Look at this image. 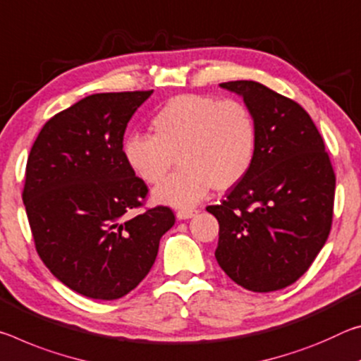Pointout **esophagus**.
<instances>
[{
    "label": "esophagus",
    "instance_id": "obj_1",
    "mask_svg": "<svg viewBox=\"0 0 361 361\" xmlns=\"http://www.w3.org/2000/svg\"><path fill=\"white\" fill-rule=\"evenodd\" d=\"M197 209H179L176 212L177 219H190L195 214H197Z\"/></svg>",
    "mask_w": 361,
    "mask_h": 361
}]
</instances>
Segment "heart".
Listing matches in <instances>:
<instances>
[{"label":"heart","instance_id":"b5f03b06","mask_svg":"<svg viewBox=\"0 0 361 361\" xmlns=\"http://www.w3.org/2000/svg\"><path fill=\"white\" fill-rule=\"evenodd\" d=\"M152 129L153 135L126 137L123 157L150 185L168 176L177 157L180 168L155 190L157 202L177 208L198 203L211 187L224 192L240 184L256 155V120L236 99L176 96L152 118Z\"/></svg>","mask_w":361,"mask_h":361}]
</instances>
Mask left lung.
<instances>
[{
    "label": "left lung",
    "mask_w": 361,
    "mask_h": 361,
    "mask_svg": "<svg viewBox=\"0 0 361 361\" xmlns=\"http://www.w3.org/2000/svg\"><path fill=\"white\" fill-rule=\"evenodd\" d=\"M221 87L243 96L257 126L250 173L221 204L216 259L236 285L254 293L283 289L302 276L326 243L336 176L322 134L293 99L257 81Z\"/></svg>",
    "instance_id": "obj_1"
}]
</instances>
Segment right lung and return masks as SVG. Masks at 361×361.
<instances>
[{
	"mask_svg": "<svg viewBox=\"0 0 361 361\" xmlns=\"http://www.w3.org/2000/svg\"><path fill=\"white\" fill-rule=\"evenodd\" d=\"M153 91L102 92L51 118L27 159L22 200L35 247L51 274L82 296H126L149 274L168 206L144 208L149 187L128 166L123 137Z\"/></svg>",
	"mask_w": 361,
	"mask_h": 361,
	"instance_id": "add662e5",
	"label": "right lung"
}]
</instances>
